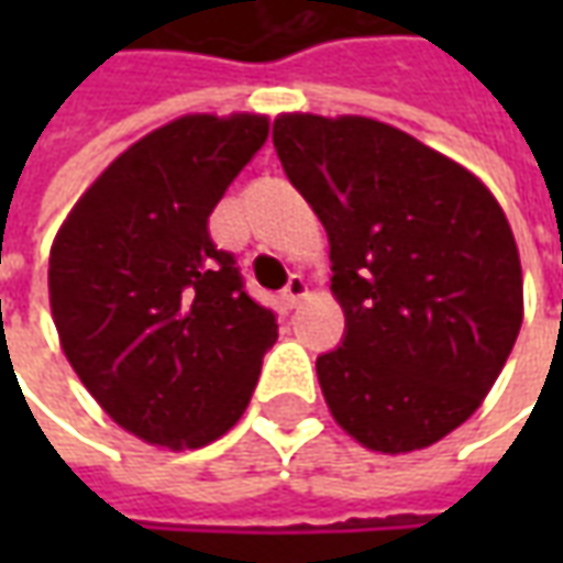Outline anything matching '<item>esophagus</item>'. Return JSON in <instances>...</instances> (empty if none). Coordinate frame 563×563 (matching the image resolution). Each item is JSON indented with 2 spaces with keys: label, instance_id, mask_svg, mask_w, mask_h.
<instances>
[{
  "label": "esophagus",
  "instance_id": "34e87169",
  "mask_svg": "<svg viewBox=\"0 0 563 563\" xmlns=\"http://www.w3.org/2000/svg\"><path fill=\"white\" fill-rule=\"evenodd\" d=\"M301 298H307V280L301 274H292L289 283H286V289H283V301H286V307H298Z\"/></svg>",
  "mask_w": 563,
  "mask_h": 563
}]
</instances>
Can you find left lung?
Wrapping results in <instances>:
<instances>
[{"label": "left lung", "mask_w": 563, "mask_h": 563, "mask_svg": "<svg viewBox=\"0 0 563 563\" xmlns=\"http://www.w3.org/2000/svg\"><path fill=\"white\" fill-rule=\"evenodd\" d=\"M274 147L329 232L346 338L317 358L334 422L386 455L467 422L525 317L519 246L464 165L371 117L280 114Z\"/></svg>", "instance_id": "8db88e82"}]
</instances>
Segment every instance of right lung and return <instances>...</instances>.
Returning <instances> with one entry per match:
<instances>
[{
    "mask_svg": "<svg viewBox=\"0 0 563 563\" xmlns=\"http://www.w3.org/2000/svg\"><path fill=\"white\" fill-rule=\"evenodd\" d=\"M265 114H184L123 150L51 246L59 346L123 431L165 449L220 440L256 389L277 319L244 292L208 217L268 139Z\"/></svg>",
    "mask_w": 563,
    "mask_h": 563,
    "instance_id": "right-lung-1",
    "label": "right lung"
}]
</instances>
